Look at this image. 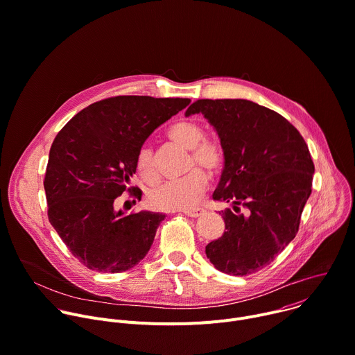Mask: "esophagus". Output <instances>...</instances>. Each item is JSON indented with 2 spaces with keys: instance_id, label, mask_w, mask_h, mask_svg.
Here are the masks:
<instances>
[{
  "instance_id": "34e87169",
  "label": "esophagus",
  "mask_w": 355,
  "mask_h": 355,
  "mask_svg": "<svg viewBox=\"0 0 355 355\" xmlns=\"http://www.w3.org/2000/svg\"><path fill=\"white\" fill-rule=\"evenodd\" d=\"M184 214H187L188 217H199L202 213H203V209L200 207H195V209H187V210H182Z\"/></svg>"
}]
</instances>
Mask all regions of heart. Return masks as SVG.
Here are the masks:
<instances>
[{
  "instance_id": "heart-1",
  "label": "heart",
  "mask_w": 355,
  "mask_h": 355,
  "mask_svg": "<svg viewBox=\"0 0 355 355\" xmlns=\"http://www.w3.org/2000/svg\"><path fill=\"white\" fill-rule=\"evenodd\" d=\"M167 137L178 146L191 150L189 168L195 164L207 173H217L223 166V150L218 144L205 141V130L193 121H180L171 125ZM137 170L139 175L152 182L156 180L152 152L144 148L137 159ZM207 180L205 174L195 168L180 180L167 181L153 189L149 195V202L153 207L163 210H181L192 206L196 199L205 192Z\"/></svg>"
}]
</instances>
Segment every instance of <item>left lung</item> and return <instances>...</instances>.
Listing matches in <instances>:
<instances>
[{"label":"left lung","instance_id":"left-lung-1","mask_svg":"<svg viewBox=\"0 0 355 355\" xmlns=\"http://www.w3.org/2000/svg\"><path fill=\"white\" fill-rule=\"evenodd\" d=\"M192 114H202L218 135L224 168L213 199L234 209L221 210L225 231L206 245V257L223 273H255L298 232L312 192L311 153L284 116L254 101L202 98L185 111Z\"/></svg>","mask_w":355,"mask_h":355}]
</instances>
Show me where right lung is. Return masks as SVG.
Returning <instances> with one entry per match:
<instances>
[{"label": "right lung", "mask_w": 355, "mask_h": 355, "mask_svg": "<svg viewBox=\"0 0 355 355\" xmlns=\"http://www.w3.org/2000/svg\"><path fill=\"white\" fill-rule=\"evenodd\" d=\"M189 98L110 97L79 111L55 137L44 189L49 220L86 268L120 273L149 252L163 213L116 210L131 187L137 159L152 132L185 108Z\"/></svg>", "instance_id": "right-lung-1"}]
</instances>
